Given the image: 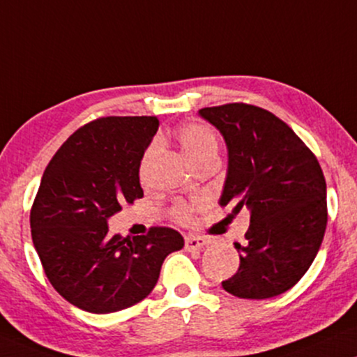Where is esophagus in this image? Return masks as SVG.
<instances>
[{
	"label": "esophagus",
	"mask_w": 357,
	"mask_h": 357,
	"mask_svg": "<svg viewBox=\"0 0 357 357\" xmlns=\"http://www.w3.org/2000/svg\"><path fill=\"white\" fill-rule=\"evenodd\" d=\"M205 245H206V240L199 238V236H187L185 238V250H188V252L202 250Z\"/></svg>",
	"instance_id": "obj_1"
}]
</instances>
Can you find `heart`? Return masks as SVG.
<instances>
[{
    "instance_id": "1",
    "label": "heart",
    "mask_w": 357,
    "mask_h": 357,
    "mask_svg": "<svg viewBox=\"0 0 357 357\" xmlns=\"http://www.w3.org/2000/svg\"><path fill=\"white\" fill-rule=\"evenodd\" d=\"M177 140L185 153L188 160L193 165L200 164L206 158H217L218 155V137L213 129L208 126L200 124V122H190V124L182 126L177 130ZM158 151L157 142H152L145 149L142 158H140L139 174L140 178L147 177V172L151 169L152 160L155 158ZM192 206L187 204H177L172 208V215L180 223H190L192 222Z\"/></svg>"
}]
</instances>
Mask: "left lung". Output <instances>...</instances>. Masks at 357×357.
I'll return each mask as SVG.
<instances>
[{
  "label": "left lung",
  "mask_w": 357,
  "mask_h": 357,
  "mask_svg": "<svg viewBox=\"0 0 357 357\" xmlns=\"http://www.w3.org/2000/svg\"><path fill=\"white\" fill-rule=\"evenodd\" d=\"M222 132L228 174L220 206L250 210L238 271L222 286L233 296L266 300L303 278L328 223L326 180L318 158L291 127L266 109L231 102L200 109Z\"/></svg>",
  "instance_id": "8db88e82"
}]
</instances>
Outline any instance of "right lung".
Masks as SVG:
<instances>
[{
    "label": "right lung",
    "instance_id": "obj_1",
    "mask_svg": "<svg viewBox=\"0 0 357 357\" xmlns=\"http://www.w3.org/2000/svg\"><path fill=\"white\" fill-rule=\"evenodd\" d=\"M157 129L153 116L99 117L79 127L43 174L29 213L34 248L52 288L89 313L137 305L167 255L183 246L169 227L109 235L107 218L144 197L139 165Z\"/></svg>",
    "mask_w": 357,
    "mask_h": 357
}]
</instances>
